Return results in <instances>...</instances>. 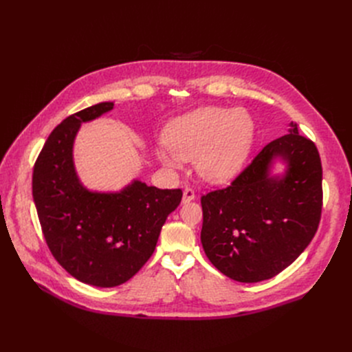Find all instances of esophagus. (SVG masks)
I'll return each mask as SVG.
<instances>
[{"label":"esophagus","mask_w":352,"mask_h":352,"mask_svg":"<svg viewBox=\"0 0 352 352\" xmlns=\"http://www.w3.org/2000/svg\"><path fill=\"white\" fill-rule=\"evenodd\" d=\"M195 198V192L192 188H186L184 190V194H182V202L184 204H187V202L192 201Z\"/></svg>","instance_id":"34e87169"}]
</instances>
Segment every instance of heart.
Segmentation results:
<instances>
[{
  "instance_id": "1",
  "label": "heart",
  "mask_w": 352,
  "mask_h": 352,
  "mask_svg": "<svg viewBox=\"0 0 352 352\" xmlns=\"http://www.w3.org/2000/svg\"><path fill=\"white\" fill-rule=\"evenodd\" d=\"M254 121L243 108L204 107L166 125L157 146L160 162L177 170L184 160H195L198 174L212 182L231 178L248 157Z\"/></svg>"
}]
</instances>
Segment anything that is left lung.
<instances>
[{"label":"left lung","mask_w":352,"mask_h":352,"mask_svg":"<svg viewBox=\"0 0 352 352\" xmlns=\"http://www.w3.org/2000/svg\"><path fill=\"white\" fill-rule=\"evenodd\" d=\"M274 157L287 162L271 177ZM201 243L212 265L238 283L270 280L316 235L322 211V166L316 144L289 133L267 144L231 186L201 197Z\"/></svg>","instance_id":"left-lung-1"}]
</instances>
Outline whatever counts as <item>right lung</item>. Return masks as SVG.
<instances>
[{
	"label": "right lung",
	"instance_id": "1",
	"mask_svg": "<svg viewBox=\"0 0 352 352\" xmlns=\"http://www.w3.org/2000/svg\"><path fill=\"white\" fill-rule=\"evenodd\" d=\"M100 102L54 128L35 161L32 197L45 243L58 264L78 281L111 288L128 281L153 255L161 228L182 191L134 181L120 192L81 186L72 145L81 122L113 109Z\"/></svg>",
	"mask_w": 352,
	"mask_h": 352
}]
</instances>
